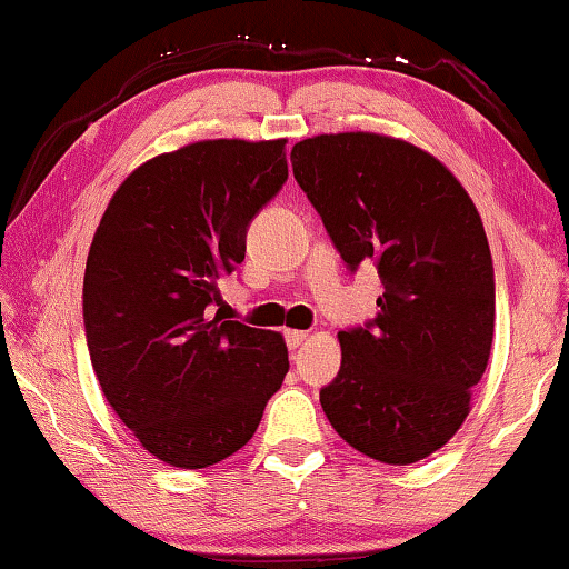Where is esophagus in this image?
<instances>
[{
	"mask_svg": "<svg viewBox=\"0 0 569 569\" xmlns=\"http://www.w3.org/2000/svg\"><path fill=\"white\" fill-rule=\"evenodd\" d=\"M283 339L288 349H299L306 339H309V331H301V329H286L283 331Z\"/></svg>",
	"mask_w": 569,
	"mask_h": 569,
	"instance_id": "obj_1",
	"label": "esophagus"
}]
</instances>
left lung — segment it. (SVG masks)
Listing matches in <instances>:
<instances>
[{
	"instance_id": "left-lung-1",
	"label": "left lung",
	"mask_w": 569,
	"mask_h": 569,
	"mask_svg": "<svg viewBox=\"0 0 569 569\" xmlns=\"http://www.w3.org/2000/svg\"><path fill=\"white\" fill-rule=\"evenodd\" d=\"M293 177L355 273L385 286L375 319L339 331L321 408L351 448L408 466L468 415L493 339V263L479 212L436 157L380 133H323L291 151Z\"/></svg>"
}]
</instances>
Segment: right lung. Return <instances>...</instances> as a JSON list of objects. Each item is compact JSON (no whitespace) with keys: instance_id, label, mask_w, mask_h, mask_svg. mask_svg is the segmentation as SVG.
<instances>
[{"instance_id":"right-lung-1","label":"right lung","mask_w":569,"mask_h":569,"mask_svg":"<svg viewBox=\"0 0 569 569\" xmlns=\"http://www.w3.org/2000/svg\"><path fill=\"white\" fill-rule=\"evenodd\" d=\"M288 179L286 139L197 141L116 189L88 252L90 365L159 461L220 463L248 443L288 372L276 331L212 317L256 214Z\"/></svg>"}]
</instances>
